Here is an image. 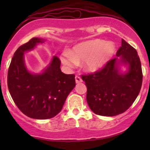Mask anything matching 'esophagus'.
<instances>
[{"label":"esophagus","mask_w":150,"mask_h":150,"mask_svg":"<svg viewBox=\"0 0 150 150\" xmlns=\"http://www.w3.org/2000/svg\"><path fill=\"white\" fill-rule=\"evenodd\" d=\"M75 80H76V83H80L83 82V79H82L81 78L78 76H75Z\"/></svg>","instance_id":"esophagus-1"}]
</instances>
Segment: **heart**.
Returning <instances> with one entry per match:
<instances>
[{
    "instance_id": "1",
    "label": "heart",
    "mask_w": 150,
    "mask_h": 150,
    "mask_svg": "<svg viewBox=\"0 0 150 150\" xmlns=\"http://www.w3.org/2000/svg\"><path fill=\"white\" fill-rule=\"evenodd\" d=\"M116 52V46L111 41L102 40L85 41L73 47L71 52H62L61 61L64 65L72 68L83 62V67L87 72L100 71Z\"/></svg>"
}]
</instances>
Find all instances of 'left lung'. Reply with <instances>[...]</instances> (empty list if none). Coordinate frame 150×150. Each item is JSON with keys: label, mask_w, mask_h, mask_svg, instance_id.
Here are the masks:
<instances>
[{"label": "left lung", "mask_w": 150, "mask_h": 150, "mask_svg": "<svg viewBox=\"0 0 150 150\" xmlns=\"http://www.w3.org/2000/svg\"><path fill=\"white\" fill-rule=\"evenodd\" d=\"M116 57L101 71L82 76L87 87V103L100 116H114L127 110L142 86L141 63L136 50L122 40Z\"/></svg>", "instance_id": "1"}]
</instances>
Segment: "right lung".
Listing matches in <instances>:
<instances>
[{"label":"right lung","mask_w":150,"mask_h":150,"mask_svg":"<svg viewBox=\"0 0 150 150\" xmlns=\"http://www.w3.org/2000/svg\"><path fill=\"white\" fill-rule=\"evenodd\" d=\"M46 40L34 38L19 46L8 70V88L13 101L24 114L36 120L51 119L59 114L76 86L75 75L62 72L61 61L56 55L41 72L32 73L28 69L25 53Z\"/></svg>","instance_id":"right-lung-1"}]
</instances>
